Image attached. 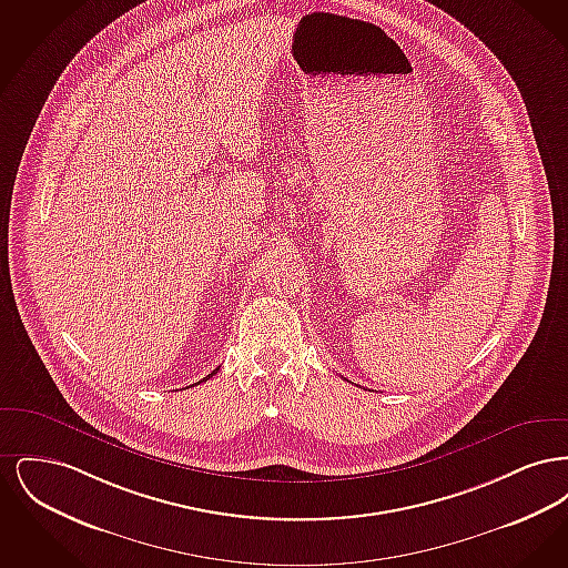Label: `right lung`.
<instances>
[{
    "mask_svg": "<svg viewBox=\"0 0 568 568\" xmlns=\"http://www.w3.org/2000/svg\"><path fill=\"white\" fill-rule=\"evenodd\" d=\"M216 371H219V368H216ZM216 371H213V373H211V375H209V377H204V378H202V381H209V378L213 377V375H216ZM197 383H200V381H197Z\"/></svg>",
    "mask_w": 568,
    "mask_h": 568,
    "instance_id": "1",
    "label": "right lung"
}]
</instances>
